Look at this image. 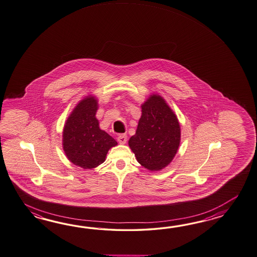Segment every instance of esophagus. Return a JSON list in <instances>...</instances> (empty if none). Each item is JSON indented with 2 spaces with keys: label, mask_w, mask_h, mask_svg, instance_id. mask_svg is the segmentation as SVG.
<instances>
[{
  "label": "esophagus",
  "mask_w": 257,
  "mask_h": 257,
  "mask_svg": "<svg viewBox=\"0 0 257 257\" xmlns=\"http://www.w3.org/2000/svg\"><path fill=\"white\" fill-rule=\"evenodd\" d=\"M118 142L121 144V145H124L125 144L126 141H127V136H126L125 134H121L120 136H118Z\"/></svg>",
  "instance_id": "34e87169"
}]
</instances>
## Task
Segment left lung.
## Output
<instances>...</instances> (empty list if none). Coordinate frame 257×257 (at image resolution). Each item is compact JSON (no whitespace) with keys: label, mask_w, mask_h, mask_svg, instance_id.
I'll use <instances>...</instances> for the list:
<instances>
[{"label":"left lung","mask_w":257,"mask_h":257,"mask_svg":"<svg viewBox=\"0 0 257 257\" xmlns=\"http://www.w3.org/2000/svg\"><path fill=\"white\" fill-rule=\"evenodd\" d=\"M141 107L142 116L129 147L144 168L160 171L177 153L180 124L176 115L159 95H152Z\"/></svg>","instance_id":"obj_1"}]
</instances>
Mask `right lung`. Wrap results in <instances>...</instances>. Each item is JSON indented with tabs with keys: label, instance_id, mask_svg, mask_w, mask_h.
I'll use <instances>...</instances> for the list:
<instances>
[{
	"label": "right lung",
	"instance_id": "1",
	"mask_svg": "<svg viewBox=\"0 0 257 257\" xmlns=\"http://www.w3.org/2000/svg\"><path fill=\"white\" fill-rule=\"evenodd\" d=\"M97 99L86 97L69 116L63 128V150L68 160L83 169H93L105 161L114 138L99 129L96 118Z\"/></svg>",
	"mask_w": 257,
	"mask_h": 257
}]
</instances>
